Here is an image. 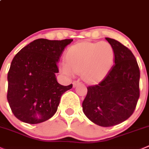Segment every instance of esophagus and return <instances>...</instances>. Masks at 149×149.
<instances>
[{"mask_svg":"<svg viewBox=\"0 0 149 149\" xmlns=\"http://www.w3.org/2000/svg\"><path fill=\"white\" fill-rule=\"evenodd\" d=\"M79 84H80V82L78 81H73V87H76V86H78Z\"/></svg>","mask_w":149,"mask_h":149,"instance_id":"obj_1","label":"esophagus"}]
</instances>
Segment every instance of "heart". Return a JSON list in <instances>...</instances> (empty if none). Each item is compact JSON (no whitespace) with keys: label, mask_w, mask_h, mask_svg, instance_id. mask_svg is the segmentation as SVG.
<instances>
[{"label":"heart","mask_w":149,"mask_h":149,"mask_svg":"<svg viewBox=\"0 0 149 149\" xmlns=\"http://www.w3.org/2000/svg\"><path fill=\"white\" fill-rule=\"evenodd\" d=\"M66 63L60 69L64 74L73 76L81 73L88 82L100 81L108 75L114 61V50L109 43L81 42L67 51Z\"/></svg>","instance_id":"heart-1"}]
</instances>
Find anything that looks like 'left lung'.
<instances>
[{
  "label": "left lung",
  "mask_w": 149,
  "mask_h": 149,
  "mask_svg": "<svg viewBox=\"0 0 149 149\" xmlns=\"http://www.w3.org/2000/svg\"><path fill=\"white\" fill-rule=\"evenodd\" d=\"M114 50V63L105 79L87 87L82 103L86 117L101 127L119 125L133 113L140 97V70L132 52L105 38Z\"/></svg>",
  "instance_id": "1"
}]
</instances>
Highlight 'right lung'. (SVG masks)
<instances>
[{
	"label": "right lung",
	"instance_id": "1",
	"mask_svg": "<svg viewBox=\"0 0 149 149\" xmlns=\"http://www.w3.org/2000/svg\"><path fill=\"white\" fill-rule=\"evenodd\" d=\"M73 39L39 38L22 49L13 59L8 73L7 100L14 116L27 124L52 117L63 93L73 85L57 82V63Z\"/></svg>",
	"mask_w": 149,
	"mask_h": 149
}]
</instances>
